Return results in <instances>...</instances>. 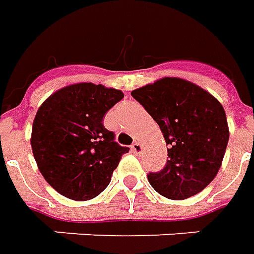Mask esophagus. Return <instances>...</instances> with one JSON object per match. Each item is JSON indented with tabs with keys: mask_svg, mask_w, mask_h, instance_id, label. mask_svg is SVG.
<instances>
[{
	"mask_svg": "<svg viewBox=\"0 0 254 254\" xmlns=\"http://www.w3.org/2000/svg\"><path fill=\"white\" fill-rule=\"evenodd\" d=\"M130 148H132V151H133V154L134 155H141V152H143V147H141V144L140 143H137V141H134V143L132 144V147H130Z\"/></svg>",
	"mask_w": 254,
	"mask_h": 254,
	"instance_id": "34e87169",
	"label": "esophagus"
}]
</instances>
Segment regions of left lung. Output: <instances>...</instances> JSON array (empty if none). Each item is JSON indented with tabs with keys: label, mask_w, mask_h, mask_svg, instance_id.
<instances>
[{
	"label": "left lung",
	"mask_w": 254,
	"mask_h": 254,
	"mask_svg": "<svg viewBox=\"0 0 254 254\" xmlns=\"http://www.w3.org/2000/svg\"><path fill=\"white\" fill-rule=\"evenodd\" d=\"M132 96L158 122L169 145L165 167L148 174L151 187L171 200L200 193L218 174L229 143L223 106L180 77L160 78L132 91Z\"/></svg>",
	"instance_id": "obj_1"
}]
</instances>
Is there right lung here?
<instances>
[{"mask_svg": "<svg viewBox=\"0 0 254 254\" xmlns=\"http://www.w3.org/2000/svg\"><path fill=\"white\" fill-rule=\"evenodd\" d=\"M122 98L120 89L78 83L58 89L38 109L32 154L42 176L60 194L85 201L109 187L129 148L114 141L103 118Z\"/></svg>", "mask_w": 254, "mask_h": 254, "instance_id": "right-lung-1", "label": "right lung"}]
</instances>
